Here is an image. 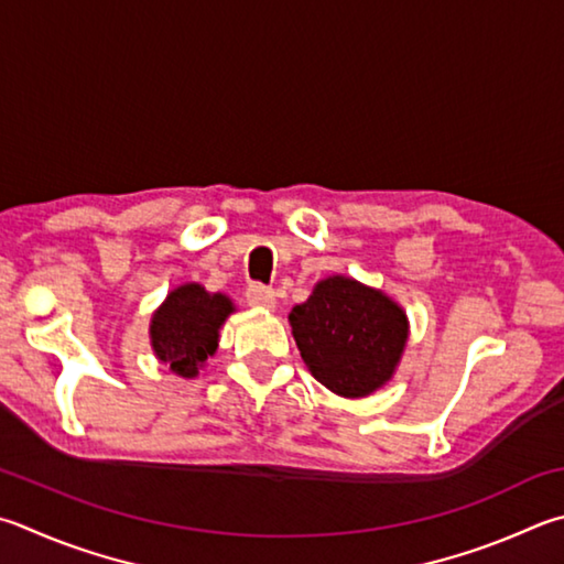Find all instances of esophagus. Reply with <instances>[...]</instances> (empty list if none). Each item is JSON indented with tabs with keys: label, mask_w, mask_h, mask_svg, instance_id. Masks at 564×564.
I'll return each mask as SVG.
<instances>
[{
	"label": "esophagus",
	"mask_w": 564,
	"mask_h": 564,
	"mask_svg": "<svg viewBox=\"0 0 564 564\" xmlns=\"http://www.w3.org/2000/svg\"><path fill=\"white\" fill-rule=\"evenodd\" d=\"M247 303L253 308H275V293L261 283H251L247 289Z\"/></svg>",
	"instance_id": "34e87169"
}]
</instances>
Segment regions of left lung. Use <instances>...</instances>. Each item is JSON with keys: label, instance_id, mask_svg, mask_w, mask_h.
Here are the masks:
<instances>
[{"label": "left lung", "instance_id": "obj_1", "mask_svg": "<svg viewBox=\"0 0 564 564\" xmlns=\"http://www.w3.org/2000/svg\"><path fill=\"white\" fill-rule=\"evenodd\" d=\"M289 323L311 375L345 399L370 397L392 380L409 340L402 305L350 275L317 281Z\"/></svg>", "mask_w": 564, "mask_h": 564}]
</instances>
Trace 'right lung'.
<instances>
[{
    "label": "right lung",
    "mask_w": 564,
    "mask_h": 564,
    "mask_svg": "<svg viewBox=\"0 0 564 564\" xmlns=\"http://www.w3.org/2000/svg\"><path fill=\"white\" fill-rule=\"evenodd\" d=\"M237 305L202 283H182L167 293L150 317V345L172 375L192 380L219 347V330Z\"/></svg>",
    "instance_id": "obj_1"
}]
</instances>
